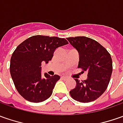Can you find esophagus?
I'll use <instances>...</instances> for the list:
<instances>
[{
    "instance_id": "obj_1",
    "label": "esophagus",
    "mask_w": 123,
    "mask_h": 123,
    "mask_svg": "<svg viewBox=\"0 0 123 123\" xmlns=\"http://www.w3.org/2000/svg\"><path fill=\"white\" fill-rule=\"evenodd\" d=\"M61 78L62 79V80H67L68 79V78H67V77H66V76H62Z\"/></svg>"
}]
</instances>
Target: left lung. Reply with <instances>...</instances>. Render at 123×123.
<instances>
[{"instance_id":"obj_1","label":"left lung","mask_w":123,"mask_h":123,"mask_svg":"<svg viewBox=\"0 0 123 123\" xmlns=\"http://www.w3.org/2000/svg\"><path fill=\"white\" fill-rule=\"evenodd\" d=\"M67 39L80 55L78 68L87 71L88 78L80 82L69 93L75 101L88 103L98 99L108 88L112 73V61L107 49L95 40L86 37H68Z\"/></svg>"}]
</instances>
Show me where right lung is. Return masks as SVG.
Here are the masks:
<instances>
[{"label": "right lung", "instance_id": "add662e5", "mask_svg": "<svg viewBox=\"0 0 123 123\" xmlns=\"http://www.w3.org/2000/svg\"><path fill=\"white\" fill-rule=\"evenodd\" d=\"M68 44L65 38L35 35L24 41L12 54L10 74L19 95L28 101L48 99L60 76L41 73V63L52 60L55 49Z\"/></svg>", "mask_w": 123, "mask_h": 123}]
</instances>
